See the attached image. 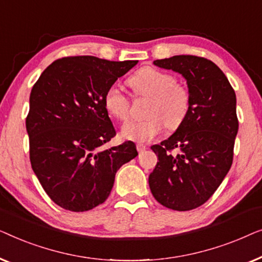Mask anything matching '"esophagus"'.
<instances>
[{
	"label": "esophagus",
	"mask_w": 262,
	"mask_h": 262,
	"mask_svg": "<svg viewBox=\"0 0 262 262\" xmlns=\"http://www.w3.org/2000/svg\"><path fill=\"white\" fill-rule=\"evenodd\" d=\"M136 149H138L139 153H142V152H145V150L147 149V147L145 145H141V143H139V145L136 146Z\"/></svg>",
	"instance_id": "1"
}]
</instances>
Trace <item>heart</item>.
<instances>
[{
  "mask_svg": "<svg viewBox=\"0 0 262 262\" xmlns=\"http://www.w3.org/2000/svg\"><path fill=\"white\" fill-rule=\"evenodd\" d=\"M171 73L154 68H142L133 75L128 84L134 93L149 97L145 121H132L121 128V136L135 142H148L168 128H177L184 122L190 109V94L185 86L176 83ZM104 106L110 115L120 121L129 117V99L119 86L112 85L105 91Z\"/></svg>",
  "mask_w": 262,
  "mask_h": 262,
  "instance_id": "heart-1",
  "label": "heart"
}]
</instances>
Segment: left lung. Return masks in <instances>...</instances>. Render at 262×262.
Segmentation results:
<instances>
[{
    "instance_id": "8db88e82",
    "label": "left lung",
    "mask_w": 262,
    "mask_h": 262,
    "mask_svg": "<svg viewBox=\"0 0 262 262\" xmlns=\"http://www.w3.org/2000/svg\"><path fill=\"white\" fill-rule=\"evenodd\" d=\"M153 62L185 78L190 109L167 140L150 147L159 161L149 174V189L160 204L187 211L212 196L233 164L236 95L222 70L205 58L173 56ZM173 149L179 153L172 155Z\"/></svg>"
}]
</instances>
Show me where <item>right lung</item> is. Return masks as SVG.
<instances>
[{"instance_id":"1","label":"right lung","mask_w":262,"mask_h":262,"mask_svg":"<svg viewBox=\"0 0 262 262\" xmlns=\"http://www.w3.org/2000/svg\"><path fill=\"white\" fill-rule=\"evenodd\" d=\"M136 64L66 57L53 61L33 86L26 119L29 158L60 208L83 212L102 204L117 169L138 156L132 141L102 149L116 134L103 102L105 91Z\"/></svg>"}]
</instances>
